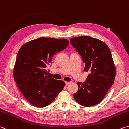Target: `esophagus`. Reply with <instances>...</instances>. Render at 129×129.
Returning <instances> with one entry per match:
<instances>
[{"label": "esophagus", "instance_id": "34e87169", "mask_svg": "<svg viewBox=\"0 0 129 129\" xmlns=\"http://www.w3.org/2000/svg\"><path fill=\"white\" fill-rule=\"evenodd\" d=\"M70 83H71L70 82H65V84H66V85H68V84Z\"/></svg>", "mask_w": 129, "mask_h": 129}]
</instances>
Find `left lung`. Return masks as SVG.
Returning a JSON list of instances; mask_svg holds the SVG:
<instances>
[{
  "label": "left lung",
  "instance_id": "1",
  "mask_svg": "<svg viewBox=\"0 0 129 129\" xmlns=\"http://www.w3.org/2000/svg\"><path fill=\"white\" fill-rule=\"evenodd\" d=\"M70 42L85 64L84 71L90 73L85 82H77L78 90L74 98L82 106H94L114 82L115 67L111 51L105 42L88 36L72 38Z\"/></svg>",
  "mask_w": 129,
  "mask_h": 129
}]
</instances>
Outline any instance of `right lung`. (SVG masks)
Masks as SVG:
<instances>
[{
	"label": "right lung",
	"mask_w": 129,
	"mask_h": 129,
	"mask_svg": "<svg viewBox=\"0 0 129 129\" xmlns=\"http://www.w3.org/2000/svg\"><path fill=\"white\" fill-rule=\"evenodd\" d=\"M68 45L66 39L42 37L27 42L19 50L14 78L23 95L34 106H48L64 88V82L48 77L46 67L54 55Z\"/></svg>",
	"instance_id": "add662e5"
}]
</instances>
